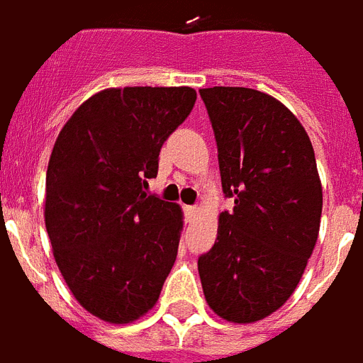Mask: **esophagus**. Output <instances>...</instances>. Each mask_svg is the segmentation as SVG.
<instances>
[{
  "label": "esophagus",
  "mask_w": 363,
  "mask_h": 363,
  "mask_svg": "<svg viewBox=\"0 0 363 363\" xmlns=\"http://www.w3.org/2000/svg\"><path fill=\"white\" fill-rule=\"evenodd\" d=\"M184 211L185 216H187V219H193V217H196V213H199V208H196V206H185Z\"/></svg>",
  "instance_id": "1"
}]
</instances>
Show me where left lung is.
Instances as JSON below:
<instances>
[{"instance_id": "left-lung-1", "label": "left lung", "mask_w": 363, "mask_h": 363, "mask_svg": "<svg viewBox=\"0 0 363 363\" xmlns=\"http://www.w3.org/2000/svg\"><path fill=\"white\" fill-rule=\"evenodd\" d=\"M216 133L223 193L213 247L199 259L208 306L234 324L277 311L300 283L320 228L323 185L311 140L259 89H200Z\"/></svg>"}]
</instances>
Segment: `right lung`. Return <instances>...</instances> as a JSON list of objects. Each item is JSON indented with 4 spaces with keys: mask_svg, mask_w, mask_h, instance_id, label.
<instances>
[{
    "mask_svg": "<svg viewBox=\"0 0 363 363\" xmlns=\"http://www.w3.org/2000/svg\"><path fill=\"white\" fill-rule=\"evenodd\" d=\"M195 101L189 86L108 88L84 101L57 135L46 232L72 296L104 323L144 317L172 269L184 211L146 187L161 146Z\"/></svg>",
    "mask_w": 363,
    "mask_h": 363,
    "instance_id": "obj_1",
    "label": "right lung"
}]
</instances>
